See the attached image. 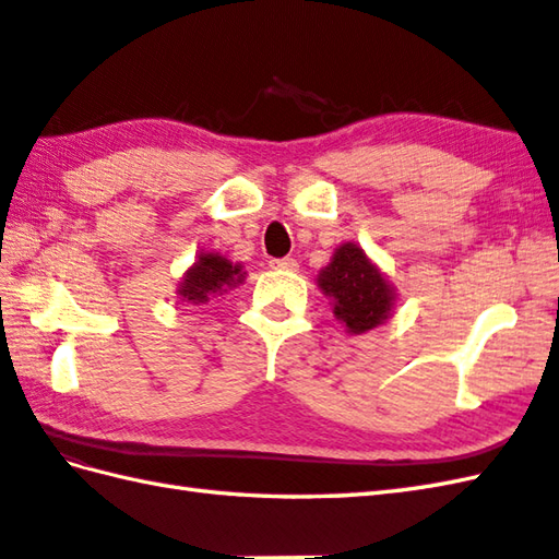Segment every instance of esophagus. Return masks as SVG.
<instances>
[{
    "label": "esophagus",
    "instance_id": "esophagus-1",
    "mask_svg": "<svg viewBox=\"0 0 559 559\" xmlns=\"http://www.w3.org/2000/svg\"><path fill=\"white\" fill-rule=\"evenodd\" d=\"M273 269H283V271H298V261H295L293 257H286V259H276L271 261Z\"/></svg>",
    "mask_w": 559,
    "mask_h": 559
}]
</instances>
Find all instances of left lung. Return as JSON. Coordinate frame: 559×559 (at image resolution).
Masks as SVG:
<instances>
[{
  "instance_id": "obj_1",
  "label": "left lung",
  "mask_w": 559,
  "mask_h": 559,
  "mask_svg": "<svg viewBox=\"0 0 559 559\" xmlns=\"http://www.w3.org/2000/svg\"><path fill=\"white\" fill-rule=\"evenodd\" d=\"M317 283L348 334H365L384 324L396 300L394 286L355 242H343L336 249L329 266L319 271Z\"/></svg>"
}]
</instances>
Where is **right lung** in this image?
Instances as JSON below:
<instances>
[{
  "label": "right lung",
  "mask_w": 559,
  "mask_h": 559,
  "mask_svg": "<svg viewBox=\"0 0 559 559\" xmlns=\"http://www.w3.org/2000/svg\"><path fill=\"white\" fill-rule=\"evenodd\" d=\"M242 281L245 273L240 264H233L218 252H201L194 266L182 276L177 295L189 305H206L213 295L228 293Z\"/></svg>",
  "instance_id": "obj_1"
}]
</instances>
